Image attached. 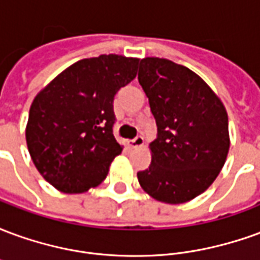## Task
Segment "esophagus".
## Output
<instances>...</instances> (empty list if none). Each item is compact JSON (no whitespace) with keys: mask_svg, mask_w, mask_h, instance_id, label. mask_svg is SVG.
<instances>
[{"mask_svg":"<svg viewBox=\"0 0 260 260\" xmlns=\"http://www.w3.org/2000/svg\"><path fill=\"white\" fill-rule=\"evenodd\" d=\"M143 145H145V139H143L142 136H136L134 141L129 142V146L132 147V149H141Z\"/></svg>","mask_w":260,"mask_h":260,"instance_id":"34e87169","label":"esophagus"}]
</instances>
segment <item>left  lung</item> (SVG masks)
Returning <instances> with one entry per match:
<instances>
[{"instance_id": "obj_1", "label": "left lung", "mask_w": 260, "mask_h": 260, "mask_svg": "<svg viewBox=\"0 0 260 260\" xmlns=\"http://www.w3.org/2000/svg\"><path fill=\"white\" fill-rule=\"evenodd\" d=\"M138 79L157 124V139L149 145L152 163L138 173V181L158 202L192 201L212 185L225 163V107L199 75L170 59H141Z\"/></svg>"}]
</instances>
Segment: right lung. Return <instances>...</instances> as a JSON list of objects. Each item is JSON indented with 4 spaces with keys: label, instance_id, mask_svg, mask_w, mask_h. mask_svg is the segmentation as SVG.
Segmentation results:
<instances>
[{
    "label": "right lung",
    "instance_id": "right-lung-1",
    "mask_svg": "<svg viewBox=\"0 0 260 260\" xmlns=\"http://www.w3.org/2000/svg\"><path fill=\"white\" fill-rule=\"evenodd\" d=\"M139 58L117 54L80 59L39 91L26 124V145L44 180L64 193H83L106 180L122 152L115 141V93L138 72Z\"/></svg>",
    "mask_w": 260,
    "mask_h": 260
}]
</instances>
